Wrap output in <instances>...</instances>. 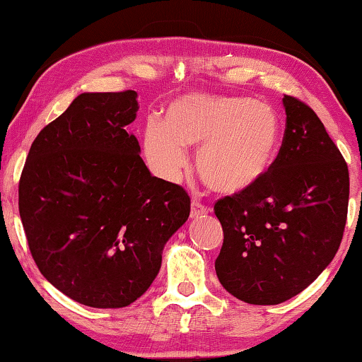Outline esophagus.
<instances>
[{
  "label": "esophagus",
  "mask_w": 362,
  "mask_h": 362,
  "mask_svg": "<svg viewBox=\"0 0 362 362\" xmlns=\"http://www.w3.org/2000/svg\"><path fill=\"white\" fill-rule=\"evenodd\" d=\"M209 212V207L202 204V202H199L197 199H192L191 202V217H201L204 216Z\"/></svg>",
  "instance_id": "34e87169"
}]
</instances>
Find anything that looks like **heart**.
Here are the masks:
<instances>
[{"instance_id": "b5f03b06", "label": "heart", "mask_w": 362, "mask_h": 362, "mask_svg": "<svg viewBox=\"0 0 362 362\" xmlns=\"http://www.w3.org/2000/svg\"><path fill=\"white\" fill-rule=\"evenodd\" d=\"M281 125L276 112L250 97L186 93L168 105L165 122L151 118L143 132L148 166L165 181L181 180L185 146H199L196 170L209 189L239 194L255 186L274 165Z\"/></svg>"}]
</instances>
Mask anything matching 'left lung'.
Masks as SVG:
<instances>
[{
	"label": "left lung",
	"mask_w": 362,
	"mask_h": 362,
	"mask_svg": "<svg viewBox=\"0 0 362 362\" xmlns=\"http://www.w3.org/2000/svg\"><path fill=\"white\" fill-rule=\"evenodd\" d=\"M284 141L270 171L214 204L224 230L221 285L245 303L279 305L318 279L339 249L349 171L318 115L284 95Z\"/></svg>",
	"instance_id": "1"
}]
</instances>
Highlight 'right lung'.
<instances>
[{"instance_id": "right-lung-1", "label": "right lung", "mask_w": 362, "mask_h": 362, "mask_svg": "<svg viewBox=\"0 0 362 362\" xmlns=\"http://www.w3.org/2000/svg\"><path fill=\"white\" fill-rule=\"evenodd\" d=\"M136 97L81 93L39 132L19 180V216L39 272L92 308L140 298L191 211L180 185L151 176L127 132Z\"/></svg>"}]
</instances>
